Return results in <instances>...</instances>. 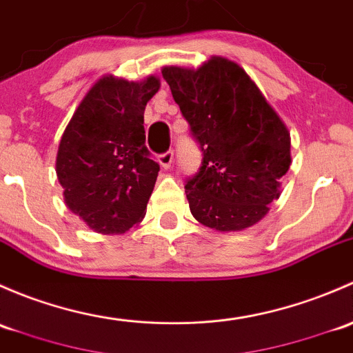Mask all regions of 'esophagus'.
Masks as SVG:
<instances>
[{
	"label": "esophagus",
	"mask_w": 353,
	"mask_h": 353,
	"mask_svg": "<svg viewBox=\"0 0 353 353\" xmlns=\"http://www.w3.org/2000/svg\"><path fill=\"white\" fill-rule=\"evenodd\" d=\"M158 161H159V165L163 166V168L168 170L170 166H172V163H173V151H166V152H163V154H159Z\"/></svg>",
	"instance_id": "34e87169"
}]
</instances>
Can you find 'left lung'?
I'll use <instances>...</instances> for the list:
<instances>
[{"label": "left lung", "mask_w": 353, "mask_h": 353, "mask_svg": "<svg viewBox=\"0 0 353 353\" xmlns=\"http://www.w3.org/2000/svg\"><path fill=\"white\" fill-rule=\"evenodd\" d=\"M161 72L202 151L201 168L185 181L192 216L224 232L256 224L290 166L285 123L230 59L214 56L197 69Z\"/></svg>", "instance_id": "obj_1"}]
</instances>
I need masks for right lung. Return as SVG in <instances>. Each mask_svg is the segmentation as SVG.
Masks as SVG:
<instances>
[{
  "instance_id": "right-lung-1",
  "label": "right lung",
  "mask_w": 353,
  "mask_h": 353,
  "mask_svg": "<svg viewBox=\"0 0 353 353\" xmlns=\"http://www.w3.org/2000/svg\"><path fill=\"white\" fill-rule=\"evenodd\" d=\"M159 79L105 76L92 86L59 143L56 172L71 212L90 230L122 234L144 217L159 165L150 158L144 108Z\"/></svg>"
}]
</instances>
